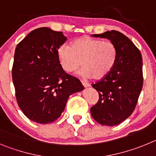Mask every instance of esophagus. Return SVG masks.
<instances>
[{
	"mask_svg": "<svg viewBox=\"0 0 156 156\" xmlns=\"http://www.w3.org/2000/svg\"><path fill=\"white\" fill-rule=\"evenodd\" d=\"M81 83H82L83 86L84 87H89L90 86V85L89 84V83H88L85 82V81H81Z\"/></svg>",
	"mask_w": 156,
	"mask_h": 156,
	"instance_id": "obj_1",
	"label": "esophagus"
}]
</instances>
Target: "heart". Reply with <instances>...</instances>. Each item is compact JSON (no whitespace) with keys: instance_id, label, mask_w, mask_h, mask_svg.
Wrapping results in <instances>:
<instances>
[{"instance_id":"obj_1","label":"heart","mask_w":156,"mask_h":156,"mask_svg":"<svg viewBox=\"0 0 156 156\" xmlns=\"http://www.w3.org/2000/svg\"><path fill=\"white\" fill-rule=\"evenodd\" d=\"M57 56L62 68L67 73L75 72L80 66L82 76L100 80L109 73L117 59L116 47L111 41H102L82 37L72 43L71 47H59Z\"/></svg>"}]
</instances>
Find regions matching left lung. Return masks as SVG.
Returning a JSON list of instances; mask_svg holds the SVG:
<instances>
[{
	"label": "left lung",
	"mask_w": 156,
	"mask_h": 156,
	"mask_svg": "<svg viewBox=\"0 0 156 156\" xmlns=\"http://www.w3.org/2000/svg\"><path fill=\"white\" fill-rule=\"evenodd\" d=\"M109 40L116 47L117 59L108 75L92 85L98 92V103L90 108L94 119L104 126H115L134 110L143 86L142 57L130 40L116 30L91 35Z\"/></svg>",
	"instance_id": "obj_1"
}]
</instances>
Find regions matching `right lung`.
<instances>
[{"label":"right lung","mask_w":156,"mask_h":156,"mask_svg":"<svg viewBox=\"0 0 156 156\" xmlns=\"http://www.w3.org/2000/svg\"><path fill=\"white\" fill-rule=\"evenodd\" d=\"M66 40L62 32L41 27L30 32L16 48L12 80L18 105L37 123L58 119L70 95L84 88L59 63L58 49Z\"/></svg>","instance_id":"add662e5"}]
</instances>
